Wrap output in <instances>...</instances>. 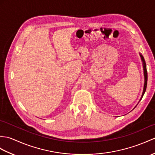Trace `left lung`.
<instances>
[{
  "instance_id": "1",
  "label": "left lung",
  "mask_w": 155,
  "mask_h": 155,
  "mask_svg": "<svg viewBox=\"0 0 155 155\" xmlns=\"http://www.w3.org/2000/svg\"><path fill=\"white\" fill-rule=\"evenodd\" d=\"M139 55L140 57H141V61H142V64H143V73H144V78H145V79H144V86H143V93H142V96H141V99H140L139 101H141V98H143V96L144 95V94H145V91H146V88H147V66H146V63H145V59H144L143 56L141 55V53H139ZM136 107V106H135ZM134 107V108H135Z\"/></svg>"
}]
</instances>
